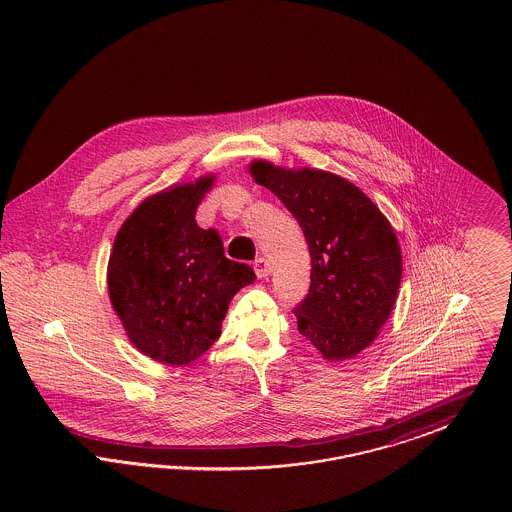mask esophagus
<instances>
[{
    "label": "esophagus",
    "instance_id": "1",
    "mask_svg": "<svg viewBox=\"0 0 512 512\" xmlns=\"http://www.w3.org/2000/svg\"><path fill=\"white\" fill-rule=\"evenodd\" d=\"M253 268H255V274H257L259 278H267L268 274H270V265H268V261L265 257H259V259L253 263Z\"/></svg>",
    "mask_w": 512,
    "mask_h": 512
}]
</instances>
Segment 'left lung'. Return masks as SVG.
<instances>
[{
    "mask_svg": "<svg viewBox=\"0 0 512 512\" xmlns=\"http://www.w3.org/2000/svg\"><path fill=\"white\" fill-rule=\"evenodd\" d=\"M253 180L299 222L311 253V288L293 309L297 330L324 359L345 361L378 338L393 311L403 259L390 220L334 172L257 159Z\"/></svg>",
    "mask_w": 512,
    "mask_h": 512,
    "instance_id": "left-lung-1",
    "label": "left lung"
}]
</instances>
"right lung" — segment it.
<instances>
[{"label": "right lung", "mask_w": 512, "mask_h": 512, "mask_svg": "<svg viewBox=\"0 0 512 512\" xmlns=\"http://www.w3.org/2000/svg\"><path fill=\"white\" fill-rule=\"evenodd\" d=\"M215 174L149 195L122 222L107 290L130 343L163 365H188L215 340L232 297L255 280L226 259L219 232L195 222Z\"/></svg>", "instance_id": "right-lung-1"}]
</instances>
